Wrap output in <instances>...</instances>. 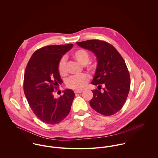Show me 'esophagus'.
I'll return each mask as SVG.
<instances>
[{"mask_svg": "<svg viewBox=\"0 0 158 158\" xmlns=\"http://www.w3.org/2000/svg\"><path fill=\"white\" fill-rule=\"evenodd\" d=\"M74 92L75 94H81V93L83 92V90H75L74 91Z\"/></svg>", "mask_w": 158, "mask_h": 158, "instance_id": "obj_1", "label": "esophagus"}]
</instances>
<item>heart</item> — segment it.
I'll return each instance as SVG.
<instances>
[{
  "instance_id": "heart-1",
  "label": "heart",
  "mask_w": 158,
  "mask_h": 158,
  "mask_svg": "<svg viewBox=\"0 0 158 158\" xmlns=\"http://www.w3.org/2000/svg\"><path fill=\"white\" fill-rule=\"evenodd\" d=\"M73 58L81 65H86L89 61V54L84 49H78L72 53ZM58 72L60 75L65 76L67 74L66 70V62L64 58L61 59L58 66ZM95 69V66L89 64L87 66V69L92 72ZM89 80L88 77L86 74H81L78 76H73L70 77L67 81L66 85L68 88L75 89L81 90L85 88Z\"/></svg>"
}]
</instances>
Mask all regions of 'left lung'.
Returning <instances> with one entry per match:
<instances>
[{"label": "left lung", "instance_id": "left-lung-1", "mask_svg": "<svg viewBox=\"0 0 158 158\" xmlns=\"http://www.w3.org/2000/svg\"><path fill=\"white\" fill-rule=\"evenodd\" d=\"M77 44L91 51L97 65L91 84H103V90H92L90 106L104 115H111L121 110L129 93L130 77L122 56L113 45L100 40L78 42Z\"/></svg>", "mask_w": 158, "mask_h": 158}]
</instances>
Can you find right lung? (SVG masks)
<instances>
[{"mask_svg":"<svg viewBox=\"0 0 158 158\" xmlns=\"http://www.w3.org/2000/svg\"><path fill=\"white\" fill-rule=\"evenodd\" d=\"M73 44L48 45L37 50L32 55L25 69L23 90L34 114L42 122L55 125L61 122L70 111L75 93L63 90L58 98L53 92L63 83L58 66L62 56Z\"/></svg>","mask_w":158,"mask_h":158,"instance_id":"obj_1","label":"right lung"}]
</instances>
